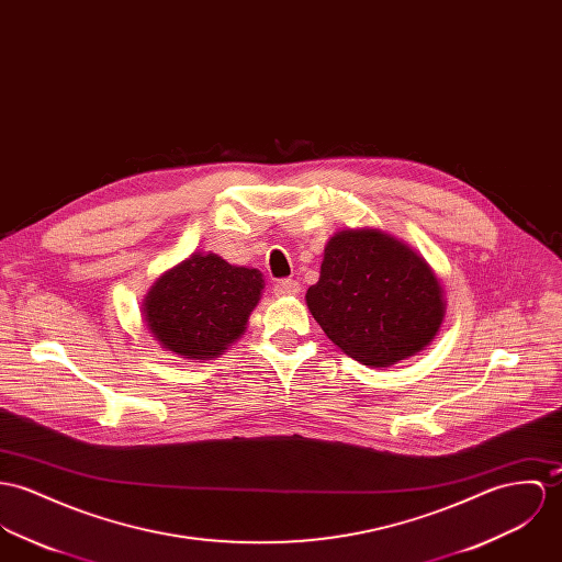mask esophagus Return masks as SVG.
<instances>
[{
	"label": "esophagus",
	"instance_id": "34e87169",
	"mask_svg": "<svg viewBox=\"0 0 562 562\" xmlns=\"http://www.w3.org/2000/svg\"><path fill=\"white\" fill-rule=\"evenodd\" d=\"M299 292H301V285L294 279H281V281L274 283V294L277 296H296Z\"/></svg>",
	"mask_w": 562,
	"mask_h": 562
}]
</instances>
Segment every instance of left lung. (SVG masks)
<instances>
[{
  "label": "left lung",
  "instance_id": "8db88e82",
  "mask_svg": "<svg viewBox=\"0 0 562 562\" xmlns=\"http://www.w3.org/2000/svg\"><path fill=\"white\" fill-rule=\"evenodd\" d=\"M306 306L326 337L369 367L420 352L445 319L442 285L429 263L380 229L337 232Z\"/></svg>",
  "mask_w": 562,
  "mask_h": 562
}]
</instances>
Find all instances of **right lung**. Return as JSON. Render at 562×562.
<instances>
[{
    "label": "right lung",
    "instance_id": "1",
    "mask_svg": "<svg viewBox=\"0 0 562 562\" xmlns=\"http://www.w3.org/2000/svg\"><path fill=\"white\" fill-rule=\"evenodd\" d=\"M263 290L256 268L193 254L167 270L148 292L144 315L154 339L191 360L216 358L247 328Z\"/></svg>",
    "mask_w": 562,
    "mask_h": 562
}]
</instances>
